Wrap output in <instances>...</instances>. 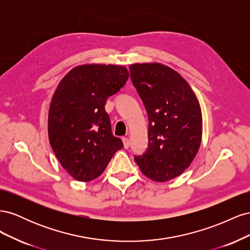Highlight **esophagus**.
<instances>
[{"instance_id":"obj_1","label":"esophagus","mask_w":250,"mask_h":250,"mask_svg":"<svg viewBox=\"0 0 250 250\" xmlns=\"http://www.w3.org/2000/svg\"><path fill=\"white\" fill-rule=\"evenodd\" d=\"M122 141H123V145H124L125 149L129 147V140H128V138H123Z\"/></svg>"}]
</instances>
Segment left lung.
I'll use <instances>...</instances> for the list:
<instances>
[{"label":"left lung","mask_w":250,"mask_h":250,"mask_svg":"<svg viewBox=\"0 0 250 250\" xmlns=\"http://www.w3.org/2000/svg\"><path fill=\"white\" fill-rule=\"evenodd\" d=\"M130 77L149 120L148 149L134 156L144 175L157 183L179 176L197 154L202 113L188 83L162 63H134Z\"/></svg>","instance_id":"1"}]
</instances>
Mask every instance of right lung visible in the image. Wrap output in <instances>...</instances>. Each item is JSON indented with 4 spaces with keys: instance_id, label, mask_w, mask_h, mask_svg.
<instances>
[{
    "instance_id": "1",
    "label": "right lung",
    "mask_w": 250,
    "mask_h": 250,
    "mask_svg": "<svg viewBox=\"0 0 250 250\" xmlns=\"http://www.w3.org/2000/svg\"><path fill=\"white\" fill-rule=\"evenodd\" d=\"M128 77L122 65H79L62 79L52 97L50 145L62 168L78 181L99 177L113 154L123 148V142L111 132L105 104Z\"/></svg>"
}]
</instances>
